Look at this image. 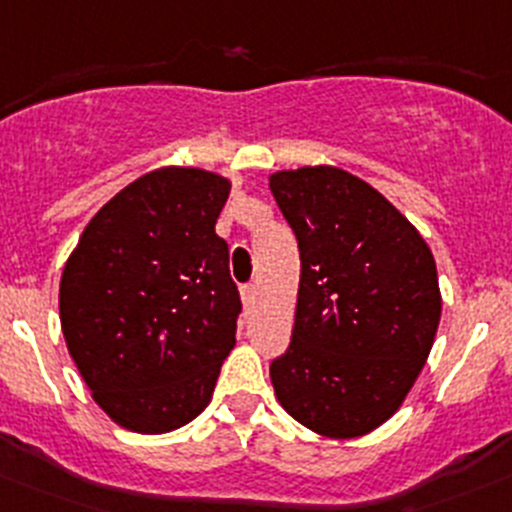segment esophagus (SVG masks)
<instances>
[{"mask_svg":"<svg viewBox=\"0 0 512 512\" xmlns=\"http://www.w3.org/2000/svg\"><path fill=\"white\" fill-rule=\"evenodd\" d=\"M241 301L246 309H251L253 301H256V284H246L241 286Z\"/></svg>","mask_w":512,"mask_h":512,"instance_id":"esophagus-1","label":"esophagus"}]
</instances>
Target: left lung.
<instances>
[{
	"instance_id": "8db88e82",
	"label": "left lung",
	"mask_w": 512,
	"mask_h": 512,
	"mask_svg": "<svg viewBox=\"0 0 512 512\" xmlns=\"http://www.w3.org/2000/svg\"><path fill=\"white\" fill-rule=\"evenodd\" d=\"M269 188L301 253L291 344L271 362L276 397L319 435H367L399 410L435 342L432 251L347 170H281Z\"/></svg>"
}]
</instances>
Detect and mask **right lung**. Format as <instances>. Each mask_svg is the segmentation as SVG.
Returning <instances> with one entry per match:
<instances>
[{
  "label": "right lung",
  "mask_w": 512,
  "mask_h": 512,
  "mask_svg": "<svg viewBox=\"0 0 512 512\" xmlns=\"http://www.w3.org/2000/svg\"><path fill=\"white\" fill-rule=\"evenodd\" d=\"M228 191L208 170H153L97 211L67 259V349L128 430L160 435L201 415L236 344L241 296L216 233Z\"/></svg>",
  "instance_id": "1"
}]
</instances>
